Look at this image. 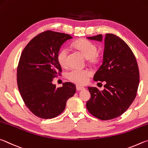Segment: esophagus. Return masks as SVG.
I'll return each mask as SVG.
<instances>
[{"label": "esophagus", "instance_id": "34e87169", "mask_svg": "<svg viewBox=\"0 0 148 148\" xmlns=\"http://www.w3.org/2000/svg\"><path fill=\"white\" fill-rule=\"evenodd\" d=\"M76 88H77V90H78V91H79V90H84L85 88L84 87H82V86H76Z\"/></svg>", "mask_w": 148, "mask_h": 148}]
</instances>
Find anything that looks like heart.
<instances>
[{"label": "heart", "mask_w": 148, "mask_h": 148, "mask_svg": "<svg viewBox=\"0 0 148 148\" xmlns=\"http://www.w3.org/2000/svg\"><path fill=\"white\" fill-rule=\"evenodd\" d=\"M75 48L79 51L87 58L88 63L96 64L99 61V57L97 53V47L96 45L89 40L81 39L73 43ZM68 49L63 48L57 54V60L62 67L67 66ZM91 75V72L88 69H71L67 73V78L71 82L77 84L82 85L86 84L88 77Z\"/></svg>", "instance_id": "heart-1"}]
</instances>
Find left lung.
<instances>
[{"instance_id":"obj_1","label":"left lung","mask_w":148,"mask_h":148,"mask_svg":"<svg viewBox=\"0 0 148 148\" xmlns=\"http://www.w3.org/2000/svg\"><path fill=\"white\" fill-rule=\"evenodd\" d=\"M87 38L102 41L103 35ZM139 78L138 64L130 47L118 36L106 34L103 64L94 76L95 81H105V88H88L91 95L86 105L88 110L101 120L121 116L135 99Z\"/></svg>"}]
</instances>
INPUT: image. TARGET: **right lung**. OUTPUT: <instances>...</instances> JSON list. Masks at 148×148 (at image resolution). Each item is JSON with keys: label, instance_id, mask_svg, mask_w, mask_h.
<instances>
[{"label": "right lung", "instance_id": "obj_1", "mask_svg": "<svg viewBox=\"0 0 148 148\" xmlns=\"http://www.w3.org/2000/svg\"><path fill=\"white\" fill-rule=\"evenodd\" d=\"M71 36L47 30L35 36L21 55L17 70L19 91L25 105L34 114L43 119L58 116L66 108V102L76 92L71 82L56 88L52 83L62 69L57 54Z\"/></svg>", "mask_w": 148, "mask_h": 148}]
</instances>
